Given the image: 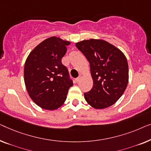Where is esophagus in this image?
Returning <instances> with one entry per match:
<instances>
[{"label":"esophagus","mask_w":151,"mask_h":151,"mask_svg":"<svg viewBox=\"0 0 151 151\" xmlns=\"http://www.w3.org/2000/svg\"><path fill=\"white\" fill-rule=\"evenodd\" d=\"M81 77H82V76H81V75H79V76H78L77 78H76V82H79L80 81V80H81Z\"/></svg>","instance_id":"1"}]
</instances>
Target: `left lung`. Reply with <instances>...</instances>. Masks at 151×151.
<instances>
[{
    "instance_id": "left-lung-1",
    "label": "left lung",
    "mask_w": 151,
    "mask_h": 151,
    "mask_svg": "<svg viewBox=\"0 0 151 151\" xmlns=\"http://www.w3.org/2000/svg\"><path fill=\"white\" fill-rule=\"evenodd\" d=\"M90 65L93 87L84 93L89 105L104 109L114 105L123 94L129 81V67L125 55L103 40L90 39L76 43Z\"/></svg>"
}]
</instances>
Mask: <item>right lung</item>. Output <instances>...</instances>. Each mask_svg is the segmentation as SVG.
Here are the masks:
<instances>
[{"instance_id": "right-lung-1", "label": "right lung", "mask_w": 151, "mask_h": 151, "mask_svg": "<svg viewBox=\"0 0 151 151\" xmlns=\"http://www.w3.org/2000/svg\"><path fill=\"white\" fill-rule=\"evenodd\" d=\"M70 42L51 37L30 52L24 63V79L31 99L43 109L61 107L73 86L67 68L61 63Z\"/></svg>"}]
</instances>
